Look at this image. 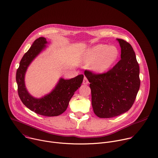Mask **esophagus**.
I'll use <instances>...</instances> for the list:
<instances>
[{
	"instance_id": "1",
	"label": "esophagus",
	"mask_w": 158,
	"mask_h": 158,
	"mask_svg": "<svg viewBox=\"0 0 158 158\" xmlns=\"http://www.w3.org/2000/svg\"><path fill=\"white\" fill-rule=\"evenodd\" d=\"M82 83H83V84H84V85H85V84H88L89 83V81H88V79H87L86 77H84Z\"/></svg>"
}]
</instances>
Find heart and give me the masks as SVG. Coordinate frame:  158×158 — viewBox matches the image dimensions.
I'll list each match as a JSON object with an SVG mask.
<instances>
[{"label":"heart","mask_w":158,"mask_h":158,"mask_svg":"<svg viewBox=\"0 0 158 158\" xmlns=\"http://www.w3.org/2000/svg\"><path fill=\"white\" fill-rule=\"evenodd\" d=\"M119 57V51L114 46L99 44L89 49L86 55V62L93 63L91 69L98 73L108 70Z\"/></svg>","instance_id":"heart-1"}]
</instances>
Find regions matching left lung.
<instances>
[{
	"instance_id": "obj_1",
	"label": "left lung",
	"mask_w": 158,
	"mask_h": 158,
	"mask_svg": "<svg viewBox=\"0 0 158 158\" xmlns=\"http://www.w3.org/2000/svg\"><path fill=\"white\" fill-rule=\"evenodd\" d=\"M121 47V59L105 73L85 70L90 82L94 113L99 118H112L132 106L140 88L139 65L133 48L126 41L117 39Z\"/></svg>"
}]
</instances>
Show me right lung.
I'll return each mask as SVG.
<instances>
[{"mask_svg":"<svg viewBox=\"0 0 158 158\" xmlns=\"http://www.w3.org/2000/svg\"><path fill=\"white\" fill-rule=\"evenodd\" d=\"M46 38L36 39L30 48L24 55L16 72L18 92L23 103L35 113L46 117L59 116L67 108L71 98L81 86L84 76L79 75L73 79L60 78L55 89L48 94L38 99L33 97L26 90L24 76L27 67L45 47Z\"/></svg>","mask_w":158,"mask_h":158,"instance_id":"1","label":"right lung"}]
</instances>
